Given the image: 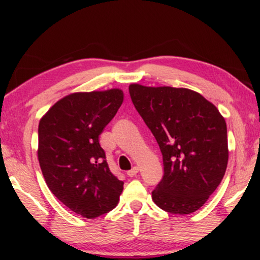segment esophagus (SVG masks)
<instances>
[{"instance_id":"34e87169","label":"esophagus","mask_w":260,"mask_h":260,"mask_svg":"<svg viewBox=\"0 0 260 260\" xmlns=\"http://www.w3.org/2000/svg\"><path fill=\"white\" fill-rule=\"evenodd\" d=\"M137 173H139V168L137 167H134L132 170L127 171V175L131 176V178H133V176H135Z\"/></svg>"}]
</instances>
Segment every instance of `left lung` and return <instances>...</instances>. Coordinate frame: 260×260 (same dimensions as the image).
Masks as SVG:
<instances>
[{
  "instance_id": "obj_1",
  "label": "left lung",
  "mask_w": 260,
  "mask_h": 260,
  "mask_svg": "<svg viewBox=\"0 0 260 260\" xmlns=\"http://www.w3.org/2000/svg\"><path fill=\"white\" fill-rule=\"evenodd\" d=\"M128 90L163 156L164 175L152 192L153 201L170 213L197 211L227 169L224 118L212 103L186 88L132 84Z\"/></svg>"
}]
</instances>
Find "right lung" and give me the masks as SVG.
Segmentation results:
<instances>
[{
    "mask_svg": "<svg viewBox=\"0 0 260 260\" xmlns=\"http://www.w3.org/2000/svg\"><path fill=\"white\" fill-rule=\"evenodd\" d=\"M124 101L120 89L75 92L60 99L39 123L38 158L49 189L87 219L117 206L124 182L110 172L99 135Z\"/></svg>",
    "mask_w": 260,
    "mask_h": 260,
    "instance_id": "1",
    "label": "right lung"
}]
</instances>
